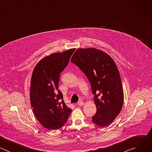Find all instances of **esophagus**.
Instances as JSON below:
<instances>
[{
	"label": "esophagus",
	"mask_w": 152,
	"mask_h": 152,
	"mask_svg": "<svg viewBox=\"0 0 152 152\" xmlns=\"http://www.w3.org/2000/svg\"><path fill=\"white\" fill-rule=\"evenodd\" d=\"M77 104H78L79 106H83V105L84 104V102H82V101H79V102L77 103Z\"/></svg>",
	"instance_id": "esophagus-1"
}]
</instances>
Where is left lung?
Masks as SVG:
<instances>
[{"mask_svg":"<svg viewBox=\"0 0 152 152\" xmlns=\"http://www.w3.org/2000/svg\"><path fill=\"white\" fill-rule=\"evenodd\" d=\"M71 62L76 64L88 79L97 112L93 122L101 127L110 124L120 113L124 94L120 73L113 59L96 48H80L74 53Z\"/></svg>","mask_w":152,"mask_h":152,"instance_id":"obj_1","label":"left lung"}]
</instances>
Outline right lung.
Listing matches in <instances>:
<instances>
[{
  "label": "right lung",
  "mask_w": 152,
  "mask_h": 152,
  "mask_svg": "<svg viewBox=\"0 0 152 152\" xmlns=\"http://www.w3.org/2000/svg\"><path fill=\"white\" fill-rule=\"evenodd\" d=\"M76 49L51 53L35 66L31 77L30 101L34 114L40 124L48 129L64 126L72 110L58 90L60 73L66 68Z\"/></svg>",
  "instance_id": "obj_1"
}]
</instances>
